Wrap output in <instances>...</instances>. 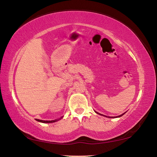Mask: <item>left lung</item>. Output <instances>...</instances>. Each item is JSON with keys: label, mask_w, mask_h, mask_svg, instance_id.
I'll return each mask as SVG.
<instances>
[{"label": "left lung", "mask_w": 157, "mask_h": 157, "mask_svg": "<svg viewBox=\"0 0 157 157\" xmlns=\"http://www.w3.org/2000/svg\"><path fill=\"white\" fill-rule=\"evenodd\" d=\"M95 112V111H94ZM96 112L97 113H98V114H99V115H101V116H104V115H103V114H101V113H98V112ZM126 113V112H125ZM125 113H122V114H121V115H120V116H113V117H109V118H118V117H121L122 116H123ZM107 117V116H106Z\"/></svg>", "instance_id": "left-lung-1"}]
</instances>
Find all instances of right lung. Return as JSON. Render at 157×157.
<instances>
[{
    "instance_id": "add662e5",
    "label": "right lung",
    "mask_w": 157,
    "mask_h": 157,
    "mask_svg": "<svg viewBox=\"0 0 157 157\" xmlns=\"http://www.w3.org/2000/svg\"><path fill=\"white\" fill-rule=\"evenodd\" d=\"M63 118V117H62ZM58 119V120H60ZM58 120H54V121H42V120H39V119H36V121L40 122H43V123H52V122H56Z\"/></svg>"
}]
</instances>
